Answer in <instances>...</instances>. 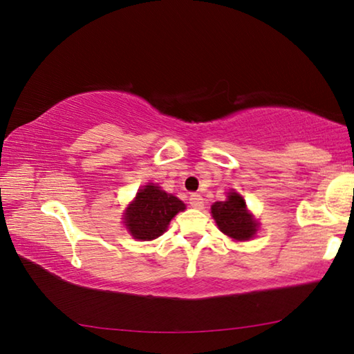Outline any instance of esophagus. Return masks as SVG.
<instances>
[{
	"mask_svg": "<svg viewBox=\"0 0 354 354\" xmlns=\"http://www.w3.org/2000/svg\"><path fill=\"white\" fill-rule=\"evenodd\" d=\"M189 205L194 209H203V206H205V200H203V196L200 194H192L189 196Z\"/></svg>",
	"mask_w": 354,
	"mask_h": 354,
	"instance_id": "34e87169",
	"label": "esophagus"
}]
</instances>
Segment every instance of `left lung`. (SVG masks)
I'll use <instances>...</instances> for the list:
<instances>
[{
  "label": "left lung",
  "mask_w": 354,
  "mask_h": 354,
  "mask_svg": "<svg viewBox=\"0 0 354 354\" xmlns=\"http://www.w3.org/2000/svg\"><path fill=\"white\" fill-rule=\"evenodd\" d=\"M211 212L220 231L236 241H248L256 234L253 215L248 214L243 198L236 192H231L226 201L214 203Z\"/></svg>",
  "instance_id": "1"
}]
</instances>
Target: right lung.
<instances>
[{
	"mask_svg": "<svg viewBox=\"0 0 354 354\" xmlns=\"http://www.w3.org/2000/svg\"><path fill=\"white\" fill-rule=\"evenodd\" d=\"M185 206L181 200L154 184H148L139 190L133 205H129L124 223L133 237L139 241H153L162 236L170 220Z\"/></svg>",
	"mask_w": 354,
	"mask_h": 354,
	"instance_id": "add662e5",
	"label": "right lung"
}]
</instances>
